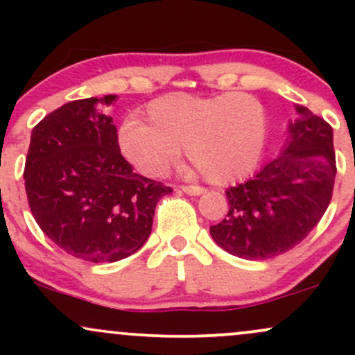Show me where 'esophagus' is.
Listing matches in <instances>:
<instances>
[{
	"label": "esophagus",
	"instance_id": "34e87169",
	"mask_svg": "<svg viewBox=\"0 0 355 355\" xmlns=\"http://www.w3.org/2000/svg\"><path fill=\"white\" fill-rule=\"evenodd\" d=\"M182 191L187 195H193V197H197V195H202L205 190H203L202 187H197V185H185V187H182Z\"/></svg>",
	"mask_w": 355,
	"mask_h": 355
}]
</instances>
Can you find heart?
<instances>
[{"label": "heart", "mask_w": 355, "mask_h": 355, "mask_svg": "<svg viewBox=\"0 0 355 355\" xmlns=\"http://www.w3.org/2000/svg\"><path fill=\"white\" fill-rule=\"evenodd\" d=\"M148 116L152 123L128 116L118 135L123 157L146 177L165 175L185 146L191 164L223 185L250 173L266 144V107L248 93H173L152 101Z\"/></svg>", "instance_id": "obj_1"}]
</instances>
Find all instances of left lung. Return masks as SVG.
Listing matches in <instances>:
<instances>
[{"instance_id":"obj_1","label":"left lung","mask_w":355,"mask_h":355,"mask_svg":"<svg viewBox=\"0 0 355 355\" xmlns=\"http://www.w3.org/2000/svg\"><path fill=\"white\" fill-rule=\"evenodd\" d=\"M282 148L250 180L230 187L227 218L210 227L218 247L247 260L294 248L319 223L336 180L332 126L295 105Z\"/></svg>"}]
</instances>
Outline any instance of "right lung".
I'll use <instances>...</instances> for the list:
<instances>
[{"instance_id": "obj_1", "label": "right lung", "mask_w": 355, "mask_h": 355, "mask_svg": "<svg viewBox=\"0 0 355 355\" xmlns=\"http://www.w3.org/2000/svg\"><path fill=\"white\" fill-rule=\"evenodd\" d=\"M115 95L75 100L31 132L24 187L31 214L67 254L93 263L135 254L170 187L133 172L107 108Z\"/></svg>"}]
</instances>
